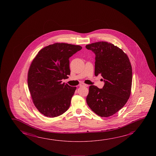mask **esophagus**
<instances>
[{"label": "esophagus", "instance_id": "1", "mask_svg": "<svg viewBox=\"0 0 156 156\" xmlns=\"http://www.w3.org/2000/svg\"><path fill=\"white\" fill-rule=\"evenodd\" d=\"M80 87H89V85L87 84H80Z\"/></svg>", "mask_w": 156, "mask_h": 156}]
</instances>
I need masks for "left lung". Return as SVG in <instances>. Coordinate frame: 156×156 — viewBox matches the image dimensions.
Wrapping results in <instances>:
<instances>
[{"label":"left lung","mask_w":156,"mask_h":156,"mask_svg":"<svg viewBox=\"0 0 156 156\" xmlns=\"http://www.w3.org/2000/svg\"><path fill=\"white\" fill-rule=\"evenodd\" d=\"M95 54L94 75L104 78L102 89L91 85L87 97L90 109L101 117L115 114L125 105L130 96L132 69L129 59L122 50L107 42L86 46Z\"/></svg>","instance_id":"8db88e82"}]
</instances>
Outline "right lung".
Instances as JSON below:
<instances>
[{
  "label": "right lung",
  "mask_w": 156,
  "mask_h": 156,
  "mask_svg": "<svg viewBox=\"0 0 156 156\" xmlns=\"http://www.w3.org/2000/svg\"><path fill=\"white\" fill-rule=\"evenodd\" d=\"M81 46L55 43L38 51L28 73V85L34 104L47 117L62 115L69 108L76 87L65 83L70 74L69 58Z\"/></svg>",
  "instance_id": "1"
}]
</instances>
